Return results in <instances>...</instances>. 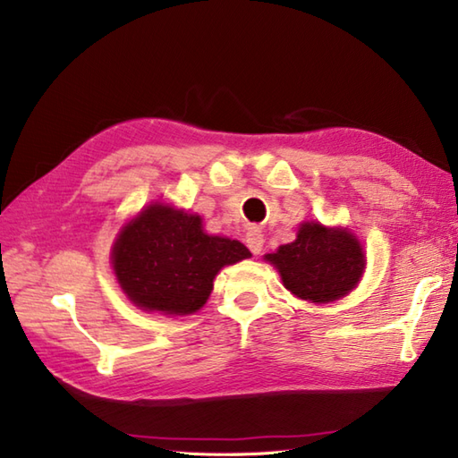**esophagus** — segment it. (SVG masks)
Here are the masks:
<instances>
[{
    "instance_id": "esophagus-1",
    "label": "esophagus",
    "mask_w": 458,
    "mask_h": 458,
    "mask_svg": "<svg viewBox=\"0 0 458 458\" xmlns=\"http://www.w3.org/2000/svg\"><path fill=\"white\" fill-rule=\"evenodd\" d=\"M246 244L251 250V254H259L261 248H264V234L258 228H250L246 234Z\"/></svg>"
}]
</instances>
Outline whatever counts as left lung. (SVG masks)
<instances>
[{
	"mask_svg": "<svg viewBox=\"0 0 458 458\" xmlns=\"http://www.w3.org/2000/svg\"><path fill=\"white\" fill-rule=\"evenodd\" d=\"M266 259L295 297L310 303H330L350 293L364 274L366 259L358 238L346 228H327L303 222L297 240L279 246Z\"/></svg>",
	"mask_w": 458,
	"mask_h": 458,
	"instance_id": "1",
	"label": "left lung"
}]
</instances>
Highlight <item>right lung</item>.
<instances>
[{
	"instance_id": "obj_1",
	"label": "right lung",
	"mask_w": 458,
	"mask_h": 458,
	"mask_svg": "<svg viewBox=\"0 0 458 458\" xmlns=\"http://www.w3.org/2000/svg\"><path fill=\"white\" fill-rule=\"evenodd\" d=\"M250 256L242 242L207 234L199 214L155 202L120 230L112 266L135 307L191 315L207 303L218 271Z\"/></svg>"
}]
</instances>
